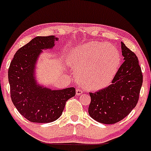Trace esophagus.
I'll use <instances>...</instances> for the list:
<instances>
[{"mask_svg": "<svg viewBox=\"0 0 151 151\" xmlns=\"http://www.w3.org/2000/svg\"><path fill=\"white\" fill-rule=\"evenodd\" d=\"M82 93H83V91L80 89H76V95L77 96H80V94H82Z\"/></svg>", "mask_w": 151, "mask_h": 151, "instance_id": "obj_1", "label": "esophagus"}]
</instances>
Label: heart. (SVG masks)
<instances>
[{"instance_id":"b5f03b06","label":"heart","mask_w":151,"mask_h":151,"mask_svg":"<svg viewBox=\"0 0 151 151\" xmlns=\"http://www.w3.org/2000/svg\"><path fill=\"white\" fill-rule=\"evenodd\" d=\"M78 81L89 90H99L111 83L121 64V56L114 46L91 42L82 45L68 55Z\"/></svg>"}]
</instances>
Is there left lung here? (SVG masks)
<instances>
[{
  "mask_svg": "<svg viewBox=\"0 0 151 151\" xmlns=\"http://www.w3.org/2000/svg\"><path fill=\"white\" fill-rule=\"evenodd\" d=\"M124 62L111 84L95 93H89V114L104 124H113L128 116L139 101L143 83L142 69L135 53L121 42Z\"/></svg>",
  "mask_w": 151,
  "mask_h": 151,
  "instance_id": "obj_1",
  "label": "left lung"
}]
</instances>
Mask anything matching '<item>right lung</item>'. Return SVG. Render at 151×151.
I'll use <instances>...</instances> for the list:
<instances>
[{
	"label": "right lung",
	"instance_id": "add662e5",
	"mask_svg": "<svg viewBox=\"0 0 151 151\" xmlns=\"http://www.w3.org/2000/svg\"><path fill=\"white\" fill-rule=\"evenodd\" d=\"M55 36L37 37L17 50L8 70L12 101L19 113L34 123H50L61 116L74 87L52 90L37 85L35 64L42 50L55 46Z\"/></svg>",
	"mask_w": 151,
	"mask_h": 151
}]
</instances>
